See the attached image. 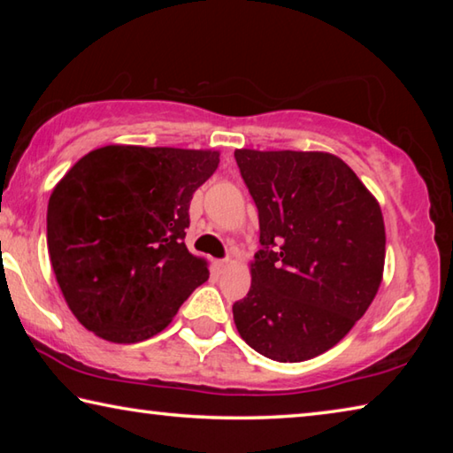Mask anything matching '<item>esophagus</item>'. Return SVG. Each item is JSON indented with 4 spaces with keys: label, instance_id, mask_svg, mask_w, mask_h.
<instances>
[{
    "label": "esophagus",
    "instance_id": "34e87169",
    "mask_svg": "<svg viewBox=\"0 0 453 453\" xmlns=\"http://www.w3.org/2000/svg\"><path fill=\"white\" fill-rule=\"evenodd\" d=\"M216 265H218V270H219V272H226L227 267H229V259H227V257H226V259H218Z\"/></svg>",
    "mask_w": 453,
    "mask_h": 453
}]
</instances>
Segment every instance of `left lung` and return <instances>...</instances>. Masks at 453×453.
<instances>
[{
    "label": "left lung",
    "instance_id": "1",
    "mask_svg": "<svg viewBox=\"0 0 453 453\" xmlns=\"http://www.w3.org/2000/svg\"><path fill=\"white\" fill-rule=\"evenodd\" d=\"M259 243L251 288L234 303L250 348L305 362L346 335L373 302L386 259L378 202L348 164L321 151L237 150Z\"/></svg>",
    "mask_w": 453,
    "mask_h": 453
}]
</instances>
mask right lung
Wrapping results in <instances>:
<instances>
[{
  "label": "right lung",
  "mask_w": 453,
  "mask_h": 453,
  "mask_svg": "<svg viewBox=\"0 0 453 453\" xmlns=\"http://www.w3.org/2000/svg\"><path fill=\"white\" fill-rule=\"evenodd\" d=\"M218 164V151L105 145L64 175L48 203V250L81 326L107 342H143L208 281L183 240L194 191Z\"/></svg>",
  "instance_id": "add662e5"
}]
</instances>
